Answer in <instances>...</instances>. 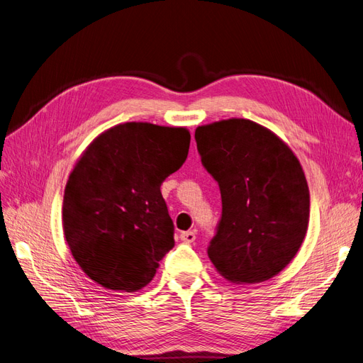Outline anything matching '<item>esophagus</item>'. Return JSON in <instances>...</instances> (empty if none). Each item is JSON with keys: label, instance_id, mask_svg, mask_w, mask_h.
I'll list each match as a JSON object with an SVG mask.
<instances>
[{"label": "esophagus", "instance_id": "obj_1", "mask_svg": "<svg viewBox=\"0 0 363 363\" xmlns=\"http://www.w3.org/2000/svg\"><path fill=\"white\" fill-rule=\"evenodd\" d=\"M179 238H181L182 242H185V244H193L194 240H196V233L191 232V230H189V232H181Z\"/></svg>", "mask_w": 363, "mask_h": 363}]
</instances>
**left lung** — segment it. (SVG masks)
Here are the masks:
<instances>
[{
	"instance_id": "1",
	"label": "left lung",
	"mask_w": 363,
	"mask_h": 363,
	"mask_svg": "<svg viewBox=\"0 0 363 363\" xmlns=\"http://www.w3.org/2000/svg\"><path fill=\"white\" fill-rule=\"evenodd\" d=\"M194 138L223 202L211 262L236 284L278 275L296 256L310 221V190L298 157L275 133L244 118L197 127Z\"/></svg>"
}]
</instances>
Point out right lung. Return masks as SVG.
Wrapping results in <instances>:
<instances>
[{"label":"right lung","instance_id":"1","mask_svg":"<svg viewBox=\"0 0 363 363\" xmlns=\"http://www.w3.org/2000/svg\"><path fill=\"white\" fill-rule=\"evenodd\" d=\"M190 139L185 127L118 124L77 160L64 190L62 229L80 269L101 287L143 289L173 248L160 186L184 164Z\"/></svg>","mask_w":363,"mask_h":363}]
</instances>
